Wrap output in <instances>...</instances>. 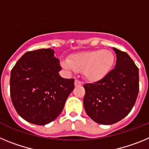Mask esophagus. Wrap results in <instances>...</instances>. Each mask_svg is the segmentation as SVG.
Listing matches in <instances>:
<instances>
[{"label":"esophagus","instance_id":"esophagus-1","mask_svg":"<svg viewBox=\"0 0 149 149\" xmlns=\"http://www.w3.org/2000/svg\"><path fill=\"white\" fill-rule=\"evenodd\" d=\"M82 85V82L81 81L78 79H76L75 80V85L76 86H79V85Z\"/></svg>","mask_w":149,"mask_h":149}]
</instances>
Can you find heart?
<instances>
[{
    "instance_id": "heart-1",
    "label": "heart",
    "mask_w": 149,
    "mask_h": 149,
    "mask_svg": "<svg viewBox=\"0 0 149 149\" xmlns=\"http://www.w3.org/2000/svg\"><path fill=\"white\" fill-rule=\"evenodd\" d=\"M115 55L108 49L83 52L71 55L62 61L64 68L70 71H82L89 81L96 82L105 77L113 67Z\"/></svg>"
}]
</instances>
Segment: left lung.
Returning a JSON list of instances; mask_svg holds the SVG:
<instances>
[{"mask_svg": "<svg viewBox=\"0 0 149 149\" xmlns=\"http://www.w3.org/2000/svg\"><path fill=\"white\" fill-rule=\"evenodd\" d=\"M116 67L94 83L84 85V107L88 116L101 125H112L126 117L139 90V70L125 52L113 48Z\"/></svg>", "mask_w": 149, "mask_h": 149, "instance_id": "8db88e82", "label": "left lung"}]
</instances>
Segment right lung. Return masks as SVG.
I'll return each instance as SVG.
<instances>
[{"label":"right lung","mask_w":149,"mask_h":149,"mask_svg":"<svg viewBox=\"0 0 149 149\" xmlns=\"http://www.w3.org/2000/svg\"><path fill=\"white\" fill-rule=\"evenodd\" d=\"M60 61L51 49L27 52L10 74V97L25 121L37 125L52 122L62 112L74 89V79H63Z\"/></svg>","instance_id":"1"}]
</instances>
